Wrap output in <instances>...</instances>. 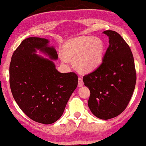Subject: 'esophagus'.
<instances>
[{
	"label": "esophagus",
	"mask_w": 146,
	"mask_h": 146,
	"mask_svg": "<svg viewBox=\"0 0 146 146\" xmlns=\"http://www.w3.org/2000/svg\"><path fill=\"white\" fill-rule=\"evenodd\" d=\"M78 86L79 87H82V86H84V82L82 80V78L81 77L78 78Z\"/></svg>",
	"instance_id": "34e87169"
}]
</instances>
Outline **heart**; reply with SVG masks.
<instances>
[{
  "mask_svg": "<svg viewBox=\"0 0 146 146\" xmlns=\"http://www.w3.org/2000/svg\"><path fill=\"white\" fill-rule=\"evenodd\" d=\"M104 44L100 38L93 36H79L66 42L64 52L60 56L64 62L74 58V63L79 70L91 72L102 63L104 53Z\"/></svg>",
  "mask_w": 146,
  "mask_h": 146,
  "instance_id": "1",
  "label": "heart"
}]
</instances>
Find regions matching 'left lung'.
I'll return each mask as SVG.
<instances>
[{
  "label": "left lung",
  "mask_w": 146,
  "mask_h": 146,
  "mask_svg": "<svg viewBox=\"0 0 146 146\" xmlns=\"http://www.w3.org/2000/svg\"><path fill=\"white\" fill-rule=\"evenodd\" d=\"M108 48L102 63L93 72L83 76L90 91L88 106L97 118L108 120L122 113L135 90L137 73L133 53L117 32L106 30Z\"/></svg>",
  "instance_id": "obj_1"
}]
</instances>
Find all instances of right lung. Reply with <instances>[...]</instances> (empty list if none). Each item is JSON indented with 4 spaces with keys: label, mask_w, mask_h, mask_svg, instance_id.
I'll list each match as a JSON object with an SVG mask.
<instances>
[{
    "label": "right lung",
    "mask_w": 146,
    "mask_h": 146,
    "mask_svg": "<svg viewBox=\"0 0 146 146\" xmlns=\"http://www.w3.org/2000/svg\"><path fill=\"white\" fill-rule=\"evenodd\" d=\"M48 43L46 38H26L14 51L9 66V84L15 100L29 118L44 124L61 117L78 84L75 73H60L52 60L35 53L40 49L56 60V49Z\"/></svg>",
    "instance_id": "obj_1"
}]
</instances>
